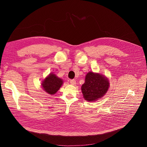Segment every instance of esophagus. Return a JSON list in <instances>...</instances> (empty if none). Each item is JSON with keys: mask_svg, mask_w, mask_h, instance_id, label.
<instances>
[{"mask_svg": "<svg viewBox=\"0 0 147 147\" xmlns=\"http://www.w3.org/2000/svg\"><path fill=\"white\" fill-rule=\"evenodd\" d=\"M69 83H70L71 85H76V82L75 80H69Z\"/></svg>", "mask_w": 147, "mask_h": 147, "instance_id": "esophagus-1", "label": "esophagus"}]
</instances>
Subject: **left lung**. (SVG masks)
Here are the masks:
<instances>
[{"instance_id":"8db88e82","label":"left lung","mask_w":147,"mask_h":147,"mask_svg":"<svg viewBox=\"0 0 147 147\" xmlns=\"http://www.w3.org/2000/svg\"><path fill=\"white\" fill-rule=\"evenodd\" d=\"M109 86V80L104 76L90 71L86 74L81 89L84 99L95 101L107 93Z\"/></svg>"}]
</instances>
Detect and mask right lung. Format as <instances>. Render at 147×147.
Returning <instances> with one entry per match:
<instances>
[{"label": "right lung", "instance_id": "right-lung-1", "mask_svg": "<svg viewBox=\"0 0 147 147\" xmlns=\"http://www.w3.org/2000/svg\"><path fill=\"white\" fill-rule=\"evenodd\" d=\"M63 80L53 73H50L42 83V86L45 92L50 95L55 94L59 89Z\"/></svg>", "mask_w": 147, "mask_h": 147}]
</instances>
